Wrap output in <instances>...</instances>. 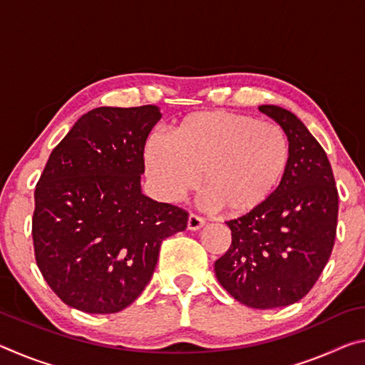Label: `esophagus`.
Instances as JSON below:
<instances>
[{
  "label": "esophagus",
  "mask_w": 365,
  "mask_h": 365,
  "mask_svg": "<svg viewBox=\"0 0 365 365\" xmlns=\"http://www.w3.org/2000/svg\"><path fill=\"white\" fill-rule=\"evenodd\" d=\"M205 224H206V220L200 217V215H196V214L188 215V222H187L188 230H200V228L205 227Z\"/></svg>",
  "instance_id": "1"
}]
</instances>
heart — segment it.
I'll return each mask as SVG.
<instances>
[{
  "label": "heart",
  "instance_id": "obj_1",
  "mask_svg": "<svg viewBox=\"0 0 365 365\" xmlns=\"http://www.w3.org/2000/svg\"><path fill=\"white\" fill-rule=\"evenodd\" d=\"M289 160L283 128L230 110L185 115L170 140L151 135L145 165L165 200L177 201L197 187L212 207L243 215L262 206L279 187Z\"/></svg>",
  "mask_w": 365,
  "mask_h": 365
}]
</instances>
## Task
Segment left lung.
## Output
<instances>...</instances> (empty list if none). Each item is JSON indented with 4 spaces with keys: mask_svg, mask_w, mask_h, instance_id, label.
I'll use <instances>...</instances> for the list:
<instances>
[{
    "mask_svg": "<svg viewBox=\"0 0 365 365\" xmlns=\"http://www.w3.org/2000/svg\"><path fill=\"white\" fill-rule=\"evenodd\" d=\"M287 133L285 175L262 206L228 220L232 245L214 264L220 285L255 309L289 306L311 292L336 237L338 190L324 148L289 110L264 104Z\"/></svg>",
    "mask_w": 365,
    "mask_h": 365,
    "instance_id": "1",
    "label": "left lung"
}]
</instances>
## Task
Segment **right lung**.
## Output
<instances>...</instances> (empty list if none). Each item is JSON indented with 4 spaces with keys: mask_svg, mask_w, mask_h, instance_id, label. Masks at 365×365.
<instances>
[{
    "mask_svg": "<svg viewBox=\"0 0 365 365\" xmlns=\"http://www.w3.org/2000/svg\"><path fill=\"white\" fill-rule=\"evenodd\" d=\"M163 117L153 104L96 108L49 154L35 188V261L67 306L119 312L138 298L185 209L141 193L145 143Z\"/></svg>",
    "mask_w": 365,
    "mask_h": 365,
    "instance_id": "1",
    "label": "right lung"
}]
</instances>
